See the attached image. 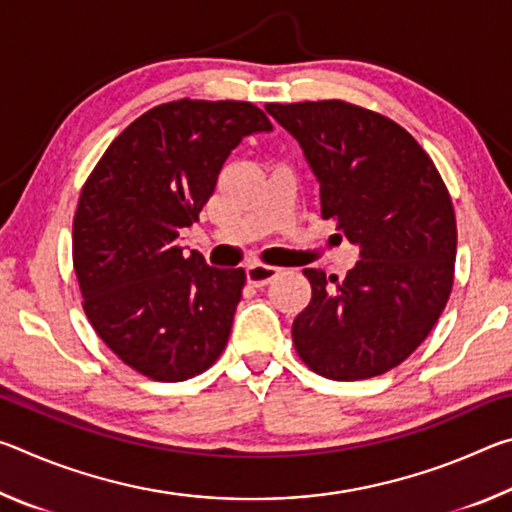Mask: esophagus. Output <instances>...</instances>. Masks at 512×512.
<instances>
[{
	"label": "esophagus",
	"mask_w": 512,
	"mask_h": 512,
	"mask_svg": "<svg viewBox=\"0 0 512 512\" xmlns=\"http://www.w3.org/2000/svg\"><path fill=\"white\" fill-rule=\"evenodd\" d=\"M280 273H282V268L268 266V264H262V262H253V264H248V268H246V277H248V282L253 284V287H266V284L275 280V277Z\"/></svg>",
	"instance_id": "34e87169"
}]
</instances>
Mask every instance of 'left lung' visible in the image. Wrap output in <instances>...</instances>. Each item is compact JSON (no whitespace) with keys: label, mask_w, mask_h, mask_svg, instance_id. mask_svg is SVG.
Here are the masks:
<instances>
[{"label":"left lung","mask_w":512,"mask_h":512,"mask_svg":"<svg viewBox=\"0 0 512 512\" xmlns=\"http://www.w3.org/2000/svg\"><path fill=\"white\" fill-rule=\"evenodd\" d=\"M266 112L296 137L320 214L361 257L343 282L305 268L311 302L291 329L300 359L336 381L384 375L427 339L452 293V198L422 146L384 115L336 99Z\"/></svg>","instance_id":"obj_1"}]
</instances>
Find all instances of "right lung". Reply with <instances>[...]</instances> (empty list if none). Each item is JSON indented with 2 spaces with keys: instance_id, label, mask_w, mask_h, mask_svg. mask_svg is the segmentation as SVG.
<instances>
[{
  "instance_id": "obj_1",
  "label": "right lung",
  "mask_w": 512,
  "mask_h": 512,
  "mask_svg": "<svg viewBox=\"0 0 512 512\" xmlns=\"http://www.w3.org/2000/svg\"><path fill=\"white\" fill-rule=\"evenodd\" d=\"M273 131L246 101L180 99L115 137L83 185L72 255L85 316L117 357L155 381H185L228 343L244 268L178 244L214 194L232 149Z\"/></svg>"
}]
</instances>
